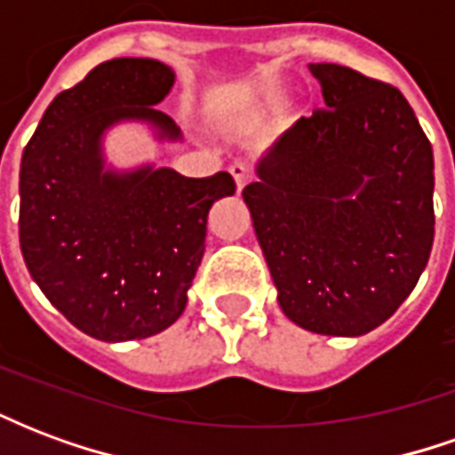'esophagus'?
Instances as JSON below:
<instances>
[{
	"mask_svg": "<svg viewBox=\"0 0 455 455\" xmlns=\"http://www.w3.org/2000/svg\"><path fill=\"white\" fill-rule=\"evenodd\" d=\"M228 170H231V175H234V180H236L238 192H241V189L246 188L248 182H251V168H248L246 163H234Z\"/></svg>",
	"mask_w": 455,
	"mask_h": 455,
	"instance_id": "34e87169",
	"label": "esophagus"
}]
</instances>
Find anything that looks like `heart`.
<instances>
[{"label":"heart","mask_w":455,"mask_h":455,"mask_svg":"<svg viewBox=\"0 0 455 455\" xmlns=\"http://www.w3.org/2000/svg\"><path fill=\"white\" fill-rule=\"evenodd\" d=\"M267 104H270V107H275V104H277V100H270V102H267Z\"/></svg>","instance_id":"b5f03b06"}]
</instances>
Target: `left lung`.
<instances>
[{
    "label": "left lung",
    "instance_id": "left-lung-1",
    "mask_svg": "<svg viewBox=\"0 0 455 455\" xmlns=\"http://www.w3.org/2000/svg\"><path fill=\"white\" fill-rule=\"evenodd\" d=\"M326 109L292 124L243 189L290 322L363 336L410 297L434 243V153L404 94L312 63Z\"/></svg>",
    "mask_w": 455,
    "mask_h": 455
}]
</instances>
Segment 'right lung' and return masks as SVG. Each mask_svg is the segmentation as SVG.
Segmentation results:
<instances>
[{"instance_id": "1", "label": "right lung", "mask_w": 455, "mask_h": 455, "mask_svg": "<svg viewBox=\"0 0 455 455\" xmlns=\"http://www.w3.org/2000/svg\"><path fill=\"white\" fill-rule=\"evenodd\" d=\"M172 84V68L153 58L107 60L55 97L24 148L26 267L51 305L100 341L148 339L178 322L204 256L209 209L236 192L228 172L104 165V133L121 121L180 140L175 121L156 109Z\"/></svg>"}]
</instances>
